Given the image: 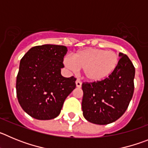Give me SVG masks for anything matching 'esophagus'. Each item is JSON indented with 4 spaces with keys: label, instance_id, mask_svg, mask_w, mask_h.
Masks as SVG:
<instances>
[{
    "label": "esophagus",
    "instance_id": "obj_1",
    "mask_svg": "<svg viewBox=\"0 0 148 148\" xmlns=\"http://www.w3.org/2000/svg\"><path fill=\"white\" fill-rule=\"evenodd\" d=\"M82 82H81L80 80H78V79H77L76 81H75V84H76V87H82Z\"/></svg>",
    "mask_w": 148,
    "mask_h": 148
}]
</instances>
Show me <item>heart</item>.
Returning <instances> with one entry per match:
<instances>
[{
    "label": "heart",
    "mask_w": 148,
    "mask_h": 148,
    "mask_svg": "<svg viewBox=\"0 0 148 148\" xmlns=\"http://www.w3.org/2000/svg\"><path fill=\"white\" fill-rule=\"evenodd\" d=\"M119 62L118 54L113 51L87 48L78 51L73 58L66 57L64 64L72 71L83 70L84 78L90 82L106 79L115 71Z\"/></svg>",
    "instance_id": "b5f03b06"
}]
</instances>
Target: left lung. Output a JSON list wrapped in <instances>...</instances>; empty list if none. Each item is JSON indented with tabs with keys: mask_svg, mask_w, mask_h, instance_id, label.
I'll return each instance as SVG.
<instances>
[{
	"mask_svg": "<svg viewBox=\"0 0 148 148\" xmlns=\"http://www.w3.org/2000/svg\"><path fill=\"white\" fill-rule=\"evenodd\" d=\"M119 65L108 78L83 82L82 110L88 121L104 125L116 121L125 113L134 92L135 67L127 56L119 53Z\"/></svg>",
	"mask_w": 148,
	"mask_h": 148,
	"instance_id": "left-lung-1",
	"label": "left lung"
}]
</instances>
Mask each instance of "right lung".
I'll list each match as a JSON object with an SVG mask.
<instances>
[{"label": "right lung", "mask_w": 148, "mask_h": 148, "mask_svg": "<svg viewBox=\"0 0 148 148\" xmlns=\"http://www.w3.org/2000/svg\"><path fill=\"white\" fill-rule=\"evenodd\" d=\"M65 46L45 44L31 48L20 62L16 93L22 109L31 117L49 120L61 113L64 100L75 88L74 76L64 78Z\"/></svg>", "instance_id": "1"}]
</instances>
